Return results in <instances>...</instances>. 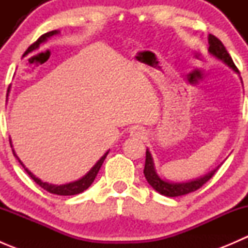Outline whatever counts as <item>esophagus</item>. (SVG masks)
I'll return each mask as SVG.
<instances>
[{
    "label": "esophagus",
    "mask_w": 248,
    "mask_h": 248,
    "mask_svg": "<svg viewBox=\"0 0 248 248\" xmlns=\"http://www.w3.org/2000/svg\"><path fill=\"white\" fill-rule=\"evenodd\" d=\"M145 134L144 129L141 128V127H132L131 128V136L132 137H136V138H142Z\"/></svg>",
    "instance_id": "1"
}]
</instances>
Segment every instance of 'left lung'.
Wrapping results in <instances>:
<instances>
[{"label": "left lung", "mask_w": 248, "mask_h": 248, "mask_svg": "<svg viewBox=\"0 0 248 248\" xmlns=\"http://www.w3.org/2000/svg\"><path fill=\"white\" fill-rule=\"evenodd\" d=\"M209 52L215 56L216 59L221 60L223 63H226L229 68H232L235 73H239V69L236 68V66L232 62L231 55L227 51L226 46L222 44V42L219 41L217 37L209 34ZM218 167L216 169H214L212 171L207 172L206 175H204L202 177L199 179L192 180L188 182H169L167 180L161 179V177L157 175L156 170H155L154 167V159H152L151 154H150L149 150H146V159H145V168H144V175L146 177L147 182H149L150 186L157 191L158 193H161L162 196L166 197H180L185 196V194H188L191 192L197 191L204 184H206L210 179L215 175Z\"/></svg>", "instance_id": "8db88e82"}]
</instances>
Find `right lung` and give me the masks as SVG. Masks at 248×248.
Wrapping results in <instances>:
<instances>
[{
    "instance_id": "add662e5",
    "label": "right lung",
    "mask_w": 248,
    "mask_h": 248,
    "mask_svg": "<svg viewBox=\"0 0 248 248\" xmlns=\"http://www.w3.org/2000/svg\"><path fill=\"white\" fill-rule=\"evenodd\" d=\"M59 32L60 31L55 30V31H50V32H46V33L42 34V36L39 37V38L37 39V41L34 42V43L32 44V46H30L29 49L26 50V52H25V54H29V52L33 51L34 49H38L39 46H41L42 43H44V42H46L47 38L52 37V36H54V34H57V33H59ZM9 141H11V140H9ZM11 146H12V141H11ZM13 154H14V156L16 157L17 161H19V163L21 164L22 167H24V169H25V170H26L27 174H29L30 176H31V179L33 180V181L36 182L37 185H39V186H41L42 188H44V189H46V191L50 192V193H52V194H57V196H74V194L81 193V192H84L85 189H87L90 186H91L92 182H93L94 179H96L97 174H98L99 169H101L102 164H103L104 159H106L107 155L109 154V151H107L106 154H104L103 156L101 157V159H99V161L97 162V163L94 164L93 167H92L91 170L87 172V174L85 175V176H82L81 179L77 180V181L69 182V184H66V185H52V184H47V182H43V181H42V180H39L38 177L34 176V175L32 174V172L30 171L29 169H27L26 167L24 166V164H22V162L20 161L19 157L16 156V152H14V150H13Z\"/></svg>"
}]
</instances>
